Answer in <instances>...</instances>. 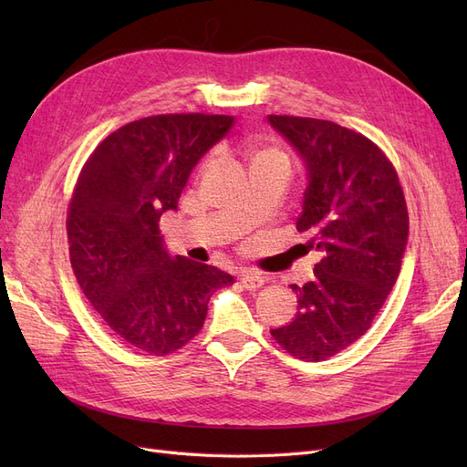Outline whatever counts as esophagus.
<instances>
[{"label": "esophagus", "mask_w": 467, "mask_h": 467, "mask_svg": "<svg viewBox=\"0 0 467 467\" xmlns=\"http://www.w3.org/2000/svg\"><path fill=\"white\" fill-rule=\"evenodd\" d=\"M239 282H242V286H244L245 290H259V288L265 285L263 276H259V275H255V273H251V271H245V273L239 275Z\"/></svg>", "instance_id": "34e87169"}]
</instances>
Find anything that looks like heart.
I'll return each mask as SVG.
<instances>
[{
    "label": "heart",
    "instance_id": "b5f03b06",
    "mask_svg": "<svg viewBox=\"0 0 467 467\" xmlns=\"http://www.w3.org/2000/svg\"><path fill=\"white\" fill-rule=\"evenodd\" d=\"M245 153L249 158L251 169H265V167H290V158L286 150L278 142L271 140L249 138L245 140Z\"/></svg>",
    "mask_w": 467,
    "mask_h": 467
}]
</instances>
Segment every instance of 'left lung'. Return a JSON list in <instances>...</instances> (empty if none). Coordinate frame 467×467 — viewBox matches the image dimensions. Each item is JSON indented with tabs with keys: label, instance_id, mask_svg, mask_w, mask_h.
<instances>
[{
	"label": "left lung",
	"instance_id": "obj_1",
	"mask_svg": "<svg viewBox=\"0 0 467 467\" xmlns=\"http://www.w3.org/2000/svg\"><path fill=\"white\" fill-rule=\"evenodd\" d=\"M268 122L300 151L309 171L296 230L321 251L300 288L298 316L271 329L292 357L319 362L370 329L401 271L409 214L398 171L378 144L345 126L290 115Z\"/></svg>",
	"mask_w": 467,
	"mask_h": 467
}]
</instances>
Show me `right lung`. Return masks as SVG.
Returning a JSON list of instances; mask_svg holds the SVG:
<instances>
[{
	"mask_svg": "<svg viewBox=\"0 0 467 467\" xmlns=\"http://www.w3.org/2000/svg\"><path fill=\"white\" fill-rule=\"evenodd\" d=\"M230 115L173 112L120 126L83 163L67 206L69 261L95 312L124 343L155 357L202 329L212 292L234 276L163 249L160 218Z\"/></svg>",
	"mask_w": 467,
	"mask_h": 467,
	"instance_id": "right-lung-1",
	"label": "right lung"
}]
</instances>
